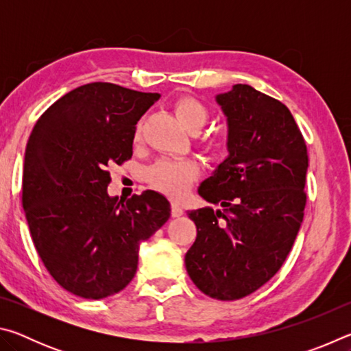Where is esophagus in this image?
Returning a JSON list of instances; mask_svg holds the SVG:
<instances>
[{
  "instance_id": "esophagus-1",
  "label": "esophagus",
  "mask_w": 351,
  "mask_h": 351,
  "mask_svg": "<svg viewBox=\"0 0 351 351\" xmlns=\"http://www.w3.org/2000/svg\"><path fill=\"white\" fill-rule=\"evenodd\" d=\"M182 213H184L182 206L180 203H176V201H173V203H171V217L178 218V217H181Z\"/></svg>"
}]
</instances>
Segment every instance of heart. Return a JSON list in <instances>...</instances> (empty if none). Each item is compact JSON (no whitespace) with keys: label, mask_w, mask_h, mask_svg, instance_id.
Wrapping results in <instances>:
<instances>
[{"label":"heart","mask_w":351,"mask_h":351,"mask_svg":"<svg viewBox=\"0 0 351 351\" xmlns=\"http://www.w3.org/2000/svg\"><path fill=\"white\" fill-rule=\"evenodd\" d=\"M175 114L187 132H198L207 121L206 106L195 97H181L175 102ZM207 150L217 153L221 150L218 141L206 142ZM199 175V165L190 159H162L148 171V181L152 186L169 197L181 198L187 193L192 182Z\"/></svg>","instance_id":"heart-1"}]
</instances>
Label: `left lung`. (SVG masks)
I'll list each match as a JSON object with an SVG mask.
<instances>
[{
  "label": "left lung",
  "instance_id": "1",
  "mask_svg": "<svg viewBox=\"0 0 351 351\" xmlns=\"http://www.w3.org/2000/svg\"><path fill=\"white\" fill-rule=\"evenodd\" d=\"M217 102L228 117L229 156L198 193L223 209L189 212L197 240L186 269L206 295L237 300L271 280L294 245L306 204L308 153L280 100L239 83Z\"/></svg>",
  "mask_w": 351,
  "mask_h": 351
}]
</instances>
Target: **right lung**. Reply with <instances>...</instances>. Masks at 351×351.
Listing matches in <instances>:
<instances>
[{
	"label": "right lung",
	"instance_id": "right-lung-1",
	"mask_svg": "<svg viewBox=\"0 0 351 351\" xmlns=\"http://www.w3.org/2000/svg\"><path fill=\"white\" fill-rule=\"evenodd\" d=\"M161 97L106 82L75 88L52 104L29 136L23 209L54 280L83 299H104L133 280L141 241L170 218L154 190L110 197L108 169L133 154L136 123Z\"/></svg>",
	"mask_w": 351,
	"mask_h": 351
}]
</instances>
